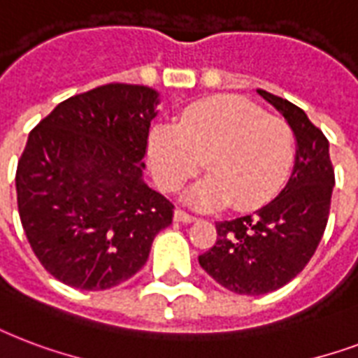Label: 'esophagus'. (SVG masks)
<instances>
[{"label": "esophagus", "mask_w": 358, "mask_h": 358, "mask_svg": "<svg viewBox=\"0 0 358 358\" xmlns=\"http://www.w3.org/2000/svg\"><path fill=\"white\" fill-rule=\"evenodd\" d=\"M197 217L195 215L187 214V212H184V210H174V222H180V223H191L195 222Z\"/></svg>", "instance_id": "esophagus-1"}]
</instances>
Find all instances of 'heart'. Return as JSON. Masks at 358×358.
<instances>
[{
	"label": "heart",
	"mask_w": 358,
	"mask_h": 358,
	"mask_svg": "<svg viewBox=\"0 0 358 358\" xmlns=\"http://www.w3.org/2000/svg\"><path fill=\"white\" fill-rule=\"evenodd\" d=\"M293 161L294 135L287 122L238 95L197 101L178 125H155L148 136V167L167 193L206 165L210 176L191 191L201 208L227 203L236 210L261 208L285 185Z\"/></svg>",
	"instance_id": "heart-1"
}]
</instances>
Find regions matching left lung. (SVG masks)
<instances>
[{"label":"left lung","instance_id":"1","mask_svg":"<svg viewBox=\"0 0 358 358\" xmlns=\"http://www.w3.org/2000/svg\"><path fill=\"white\" fill-rule=\"evenodd\" d=\"M261 97L283 114L296 136V161L287 185L255 214L217 222V238L199 263L215 282L238 294L283 287L304 270L323 238L331 212L334 169L329 141L287 99L264 90Z\"/></svg>","mask_w":358,"mask_h":358}]
</instances>
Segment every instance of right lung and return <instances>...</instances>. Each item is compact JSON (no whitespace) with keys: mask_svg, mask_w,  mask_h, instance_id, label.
Segmentation results:
<instances>
[{"mask_svg":"<svg viewBox=\"0 0 358 358\" xmlns=\"http://www.w3.org/2000/svg\"><path fill=\"white\" fill-rule=\"evenodd\" d=\"M157 94L110 82L62 101L29 131L16 201L31 250L71 287L103 291L135 276L174 204L143 182Z\"/></svg>","mask_w":358,"mask_h":358,"instance_id":"right-lung-1","label":"right lung"}]
</instances>
